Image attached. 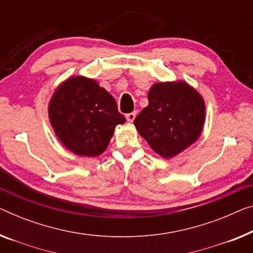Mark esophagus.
I'll return each mask as SVG.
<instances>
[{
	"mask_svg": "<svg viewBox=\"0 0 253 253\" xmlns=\"http://www.w3.org/2000/svg\"><path fill=\"white\" fill-rule=\"evenodd\" d=\"M135 117H136V111L130 112V114H127V115H126L127 122H128V123H133L134 119H135Z\"/></svg>",
	"mask_w": 253,
	"mask_h": 253,
	"instance_id": "34e87169",
	"label": "esophagus"
}]
</instances>
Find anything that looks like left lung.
Segmentation results:
<instances>
[{
  "label": "left lung",
  "mask_w": 253,
  "mask_h": 253,
  "mask_svg": "<svg viewBox=\"0 0 253 253\" xmlns=\"http://www.w3.org/2000/svg\"><path fill=\"white\" fill-rule=\"evenodd\" d=\"M149 105L135 118L138 134L154 152L171 159L198 141L206 122L201 94L184 81L151 86Z\"/></svg>",
  "instance_id": "obj_1"
}]
</instances>
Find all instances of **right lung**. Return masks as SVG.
<instances>
[{
  "label": "right lung",
  "mask_w": 253,
  "mask_h": 253,
  "mask_svg": "<svg viewBox=\"0 0 253 253\" xmlns=\"http://www.w3.org/2000/svg\"><path fill=\"white\" fill-rule=\"evenodd\" d=\"M48 119L63 146L81 157L102 154L116 126L126 122L114 96L85 76L69 77L55 88Z\"/></svg>",
  "instance_id": "add662e5"
}]
</instances>
